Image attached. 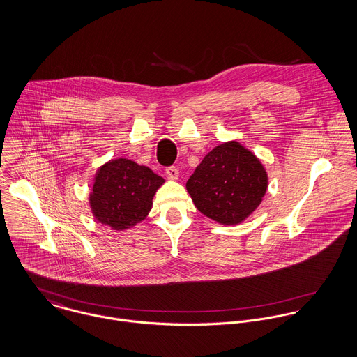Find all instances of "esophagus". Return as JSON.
Returning a JSON list of instances; mask_svg holds the SVG:
<instances>
[{
	"instance_id": "esophagus-1",
	"label": "esophagus",
	"mask_w": 357,
	"mask_h": 357,
	"mask_svg": "<svg viewBox=\"0 0 357 357\" xmlns=\"http://www.w3.org/2000/svg\"><path fill=\"white\" fill-rule=\"evenodd\" d=\"M165 172H167V175H168V178H171V179H178V176H179V171H178V168L176 167H168L167 169H165Z\"/></svg>"
}]
</instances>
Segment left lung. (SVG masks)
Returning <instances> with one entry per match:
<instances>
[{
  "instance_id": "8db88e82",
  "label": "left lung",
  "mask_w": 357,
  "mask_h": 357,
  "mask_svg": "<svg viewBox=\"0 0 357 357\" xmlns=\"http://www.w3.org/2000/svg\"><path fill=\"white\" fill-rule=\"evenodd\" d=\"M186 189L202 214L222 225H237L262 203L268 174L252 151L230 141L203 158Z\"/></svg>"
}]
</instances>
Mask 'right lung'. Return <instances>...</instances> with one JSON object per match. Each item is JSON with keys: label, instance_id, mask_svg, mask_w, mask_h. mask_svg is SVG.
Segmentation results:
<instances>
[{"label": "right lung", "instance_id": "obj_1", "mask_svg": "<svg viewBox=\"0 0 357 357\" xmlns=\"http://www.w3.org/2000/svg\"><path fill=\"white\" fill-rule=\"evenodd\" d=\"M164 179L149 167L128 158L110 160L95 174L89 207L95 219L113 230H126L142 222Z\"/></svg>", "mask_w": 357, "mask_h": 357}]
</instances>
